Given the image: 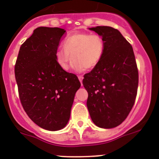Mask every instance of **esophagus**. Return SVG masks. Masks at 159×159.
Segmentation results:
<instances>
[{
  "instance_id": "obj_1",
  "label": "esophagus",
  "mask_w": 159,
  "mask_h": 159,
  "mask_svg": "<svg viewBox=\"0 0 159 159\" xmlns=\"http://www.w3.org/2000/svg\"><path fill=\"white\" fill-rule=\"evenodd\" d=\"M78 78H79V80L80 81V83H82V81H83V76H78Z\"/></svg>"
}]
</instances>
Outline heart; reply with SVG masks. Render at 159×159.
<instances>
[{"label": "heart", "mask_w": 159, "mask_h": 159, "mask_svg": "<svg viewBox=\"0 0 159 159\" xmlns=\"http://www.w3.org/2000/svg\"><path fill=\"white\" fill-rule=\"evenodd\" d=\"M104 39L98 34L77 32L64 39V47L55 52V59L62 70L67 71L72 59L73 67L81 71L92 69L99 63L105 52Z\"/></svg>", "instance_id": "obj_1"}]
</instances>
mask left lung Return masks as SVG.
<instances>
[{
    "label": "left lung",
    "mask_w": 159,
    "mask_h": 159,
    "mask_svg": "<svg viewBox=\"0 0 159 159\" xmlns=\"http://www.w3.org/2000/svg\"><path fill=\"white\" fill-rule=\"evenodd\" d=\"M89 30L102 35L105 47L99 63L83 80L86 105L94 124L109 129L120 125L134 106L138 68L132 46L118 30L111 26Z\"/></svg>",
    "instance_id": "1"
}]
</instances>
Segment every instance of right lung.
Returning a JSON list of instances; mask_svg holds the SVG:
<instances>
[{
    "instance_id": "add662e5",
    "label": "right lung",
    "mask_w": 159,
    "mask_h": 159,
    "mask_svg": "<svg viewBox=\"0 0 159 159\" xmlns=\"http://www.w3.org/2000/svg\"><path fill=\"white\" fill-rule=\"evenodd\" d=\"M64 29L39 27L25 41L15 64L23 109L40 127L59 130L67 124L75 93L81 86L75 74L60 68L55 59Z\"/></svg>"
}]
</instances>
